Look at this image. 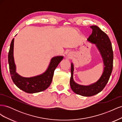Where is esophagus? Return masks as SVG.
<instances>
[{
	"label": "esophagus",
	"instance_id": "34e87169",
	"mask_svg": "<svg viewBox=\"0 0 122 122\" xmlns=\"http://www.w3.org/2000/svg\"><path fill=\"white\" fill-rule=\"evenodd\" d=\"M71 56H72V55H71V54L70 53H69L68 54V55H67V57H68V58H71Z\"/></svg>",
	"mask_w": 122,
	"mask_h": 122
}]
</instances>
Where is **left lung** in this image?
<instances>
[{"instance_id": "left-lung-1", "label": "left lung", "mask_w": 122, "mask_h": 122, "mask_svg": "<svg viewBox=\"0 0 122 122\" xmlns=\"http://www.w3.org/2000/svg\"><path fill=\"white\" fill-rule=\"evenodd\" d=\"M90 27L93 29V31L87 40L90 43L95 44L101 54L104 64L103 73L100 78L94 83L88 86L77 84L73 79L74 65L72 62L70 81V86L75 93L86 97L95 95L103 90L108 81L113 67L112 48L108 36L97 26L93 25Z\"/></svg>"}]
</instances>
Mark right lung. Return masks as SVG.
Returning <instances> with one entry per match:
<instances>
[{
    "label": "right lung",
    "instance_id": "right-lung-1",
    "mask_svg": "<svg viewBox=\"0 0 122 122\" xmlns=\"http://www.w3.org/2000/svg\"><path fill=\"white\" fill-rule=\"evenodd\" d=\"M14 38L11 42L8 54L10 72L14 83L20 90L27 93H39L46 90L52 82L55 69L64 56L52 57L46 71L41 74L31 77H24L16 72V66L14 57Z\"/></svg>",
    "mask_w": 122,
    "mask_h": 122
}]
</instances>
